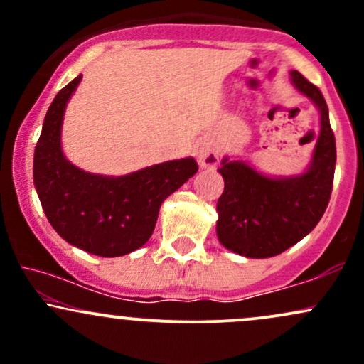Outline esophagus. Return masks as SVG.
Listing matches in <instances>:
<instances>
[{
  "mask_svg": "<svg viewBox=\"0 0 364 364\" xmlns=\"http://www.w3.org/2000/svg\"><path fill=\"white\" fill-rule=\"evenodd\" d=\"M198 162L203 168H214L219 162V154L212 147H202L198 152Z\"/></svg>",
  "mask_w": 364,
  "mask_h": 364,
  "instance_id": "esophagus-1",
  "label": "esophagus"
}]
</instances>
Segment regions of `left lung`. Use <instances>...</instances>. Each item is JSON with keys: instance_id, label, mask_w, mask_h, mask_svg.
I'll list each match as a JSON object with an SVG mask.
<instances>
[{"instance_id": "left-lung-1", "label": "left lung", "mask_w": 364, "mask_h": 364, "mask_svg": "<svg viewBox=\"0 0 364 364\" xmlns=\"http://www.w3.org/2000/svg\"><path fill=\"white\" fill-rule=\"evenodd\" d=\"M294 87L320 109L321 128L310 169L301 176L272 179L248 164L224 159V191L217 200V236L225 248L248 258H269L301 241L328 205L336 171V136L320 89L299 72Z\"/></svg>"}]
</instances>
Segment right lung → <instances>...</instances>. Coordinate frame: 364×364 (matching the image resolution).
Wrapping results in <instances>:
<instances>
[{
	"label": "right lung",
	"mask_w": 364,
	"mask_h": 364,
	"mask_svg": "<svg viewBox=\"0 0 364 364\" xmlns=\"http://www.w3.org/2000/svg\"><path fill=\"white\" fill-rule=\"evenodd\" d=\"M78 75L58 92L44 118L34 152V185L54 231L70 245L99 257L135 252L152 236L161 203L198 171L195 159L162 162L109 178L75 168L61 152L66 102Z\"/></svg>",
	"instance_id": "add662e5"
}]
</instances>
